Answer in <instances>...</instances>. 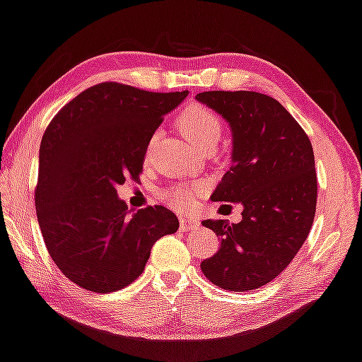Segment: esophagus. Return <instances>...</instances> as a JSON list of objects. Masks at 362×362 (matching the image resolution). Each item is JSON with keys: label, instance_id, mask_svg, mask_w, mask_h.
<instances>
[{"label": "esophagus", "instance_id": "esophagus-1", "mask_svg": "<svg viewBox=\"0 0 362 362\" xmlns=\"http://www.w3.org/2000/svg\"><path fill=\"white\" fill-rule=\"evenodd\" d=\"M180 226L181 230H192V229H199L200 228V220L197 216L192 215H185L180 218Z\"/></svg>", "mask_w": 362, "mask_h": 362}]
</instances>
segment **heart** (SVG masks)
I'll list each match as a JSON object with an SVG mask.
<instances>
[{
  "mask_svg": "<svg viewBox=\"0 0 362 362\" xmlns=\"http://www.w3.org/2000/svg\"><path fill=\"white\" fill-rule=\"evenodd\" d=\"M177 128L182 136L194 144L197 149L206 144H216L218 139L223 133V122L215 112L210 110L205 105H189L177 118ZM202 191V185L195 182V185H181L168 186L160 191V197L167 205L177 206V209H187L191 206L197 194Z\"/></svg>",
  "mask_w": 362,
  "mask_h": 362,
  "instance_id": "b5f03b06",
  "label": "heart"
}]
</instances>
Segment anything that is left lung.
<instances>
[{
  "label": "left lung",
  "instance_id": "left-lung-1",
  "mask_svg": "<svg viewBox=\"0 0 362 362\" xmlns=\"http://www.w3.org/2000/svg\"><path fill=\"white\" fill-rule=\"evenodd\" d=\"M197 99L233 129V165L211 200L239 202L242 221L205 220L220 250L200 264L215 286L247 292L287 268L310 234L317 177L311 141L279 100L255 91H205Z\"/></svg>",
  "mask_w": 362,
  "mask_h": 362
}]
</instances>
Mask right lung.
<instances>
[{"label": "right lung", "instance_id": "add662e5", "mask_svg": "<svg viewBox=\"0 0 362 362\" xmlns=\"http://www.w3.org/2000/svg\"><path fill=\"white\" fill-rule=\"evenodd\" d=\"M186 96L105 81L81 91L47 125L35 206L52 262L76 286L96 293L129 286L153 244L180 228L162 205L129 216L117 186L139 180L153 132Z\"/></svg>", "mask_w": 362, "mask_h": 362}]
</instances>
